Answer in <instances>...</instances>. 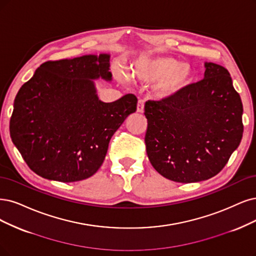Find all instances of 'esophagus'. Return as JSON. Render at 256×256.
<instances>
[{"instance_id":"esophagus-1","label":"esophagus","mask_w":256,"mask_h":256,"mask_svg":"<svg viewBox=\"0 0 256 256\" xmlns=\"http://www.w3.org/2000/svg\"><path fill=\"white\" fill-rule=\"evenodd\" d=\"M144 100L140 99L138 101V104H137V112H144Z\"/></svg>"}]
</instances>
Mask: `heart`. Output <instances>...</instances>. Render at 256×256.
<instances>
[{
    "label": "heart",
    "mask_w": 256,
    "mask_h": 256,
    "mask_svg": "<svg viewBox=\"0 0 256 256\" xmlns=\"http://www.w3.org/2000/svg\"><path fill=\"white\" fill-rule=\"evenodd\" d=\"M135 74L146 82H160L158 94L170 97L184 90L191 81L192 72L188 65L173 58L142 59L135 66Z\"/></svg>",
    "instance_id": "b5f03b06"
}]
</instances>
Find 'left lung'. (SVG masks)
<instances>
[{
  "label": "left lung",
  "instance_id": "left-lung-1",
  "mask_svg": "<svg viewBox=\"0 0 256 256\" xmlns=\"http://www.w3.org/2000/svg\"><path fill=\"white\" fill-rule=\"evenodd\" d=\"M204 66L202 80L144 106L150 162L176 182L218 174L242 138V103L228 70L212 62Z\"/></svg>",
  "mask_w": 256,
  "mask_h": 256
}]
</instances>
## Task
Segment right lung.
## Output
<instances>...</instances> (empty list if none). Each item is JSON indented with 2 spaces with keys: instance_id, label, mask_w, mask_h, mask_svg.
I'll return each mask as SVG.
<instances>
[{
  "instance_id": "add662e5",
  "label": "right lung",
  "mask_w": 256,
  "mask_h": 256,
  "mask_svg": "<svg viewBox=\"0 0 256 256\" xmlns=\"http://www.w3.org/2000/svg\"><path fill=\"white\" fill-rule=\"evenodd\" d=\"M99 77L112 80L108 54L46 61L18 92L9 130L36 174L74 182L103 164L112 136L136 112L137 98L100 101L92 81Z\"/></svg>"
}]
</instances>
